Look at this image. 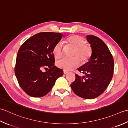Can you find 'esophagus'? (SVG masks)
Here are the masks:
<instances>
[{
  "label": "esophagus",
  "mask_w": 128,
  "mask_h": 128,
  "mask_svg": "<svg viewBox=\"0 0 128 128\" xmlns=\"http://www.w3.org/2000/svg\"><path fill=\"white\" fill-rule=\"evenodd\" d=\"M64 74H68V72L66 71H64Z\"/></svg>",
  "instance_id": "esophagus-1"
}]
</instances>
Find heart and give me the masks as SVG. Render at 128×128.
Here are the masks:
<instances>
[{"instance_id": "1", "label": "heart", "mask_w": 128, "mask_h": 128, "mask_svg": "<svg viewBox=\"0 0 128 128\" xmlns=\"http://www.w3.org/2000/svg\"><path fill=\"white\" fill-rule=\"evenodd\" d=\"M67 45L71 46L74 50L71 59L63 58L57 62V66L64 71H70L75 69L80 65V61L84 63L90 58L92 54L90 47L86 44V41L82 37L78 35H72L67 38L65 41ZM54 58L59 59L63 54V47L61 42L56 44L52 49Z\"/></svg>"}]
</instances>
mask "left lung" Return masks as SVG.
Wrapping results in <instances>:
<instances>
[{"label":"left lung","instance_id":"left-lung-1","mask_svg":"<svg viewBox=\"0 0 128 128\" xmlns=\"http://www.w3.org/2000/svg\"><path fill=\"white\" fill-rule=\"evenodd\" d=\"M92 54L88 62L78 70L84 75L76 74V80L71 84L77 96L84 99H94L102 94L113 77L114 60L108 48L103 41L93 35H87Z\"/></svg>","mask_w":128,"mask_h":128}]
</instances>
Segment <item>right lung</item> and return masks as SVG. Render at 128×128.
<instances>
[{
    "instance_id": "right-lung-1",
    "label": "right lung",
    "mask_w": 128,
    "mask_h": 128,
    "mask_svg": "<svg viewBox=\"0 0 128 128\" xmlns=\"http://www.w3.org/2000/svg\"><path fill=\"white\" fill-rule=\"evenodd\" d=\"M62 37L61 33H38L28 39L18 51L15 74L21 88L31 97L47 94L63 75V70L54 65L52 53L54 47ZM43 69L48 70L42 72Z\"/></svg>"
}]
</instances>
